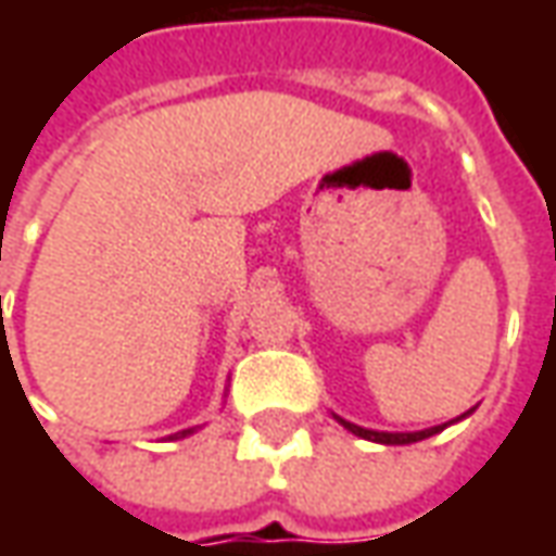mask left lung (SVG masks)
Here are the masks:
<instances>
[{"instance_id": "1", "label": "left lung", "mask_w": 556, "mask_h": 556, "mask_svg": "<svg viewBox=\"0 0 556 556\" xmlns=\"http://www.w3.org/2000/svg\"><path fill=\"white\" fill-rule=\"evenodd\" d=\"M467 414H473V408L465 410L462 417L450 419V422H441V426H431V429H422V431H375V429H363V426H357V422H349V419L337 417V414H333V419H337L339 426H345V429H349L351 434H357V438H363V441L387 443V446H402V443L426 441V438H431V434H438V431H443V429H446V426H453V422H458V419H465Z\"/></svg>"}]
</instances>
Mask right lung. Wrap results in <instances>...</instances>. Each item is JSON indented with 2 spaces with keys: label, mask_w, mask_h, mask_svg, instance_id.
<instances>
[{
  "label": "right lung",
  "mask_w": 556,
  "mask_h": 556,
  "mask_svg": "<svg viewBox=\"0 0 556 556\" xmlns=\"http://www.w3.org/2000/svg\"><path fill=\"white\" fill-rule=\"evenodd\" d=\"M195 429H184V431H175V434H172V438H175V441H178V438H187V434H193Z\"/></svg>",
  "instance_id": "obj_1"
}]
</instances>
